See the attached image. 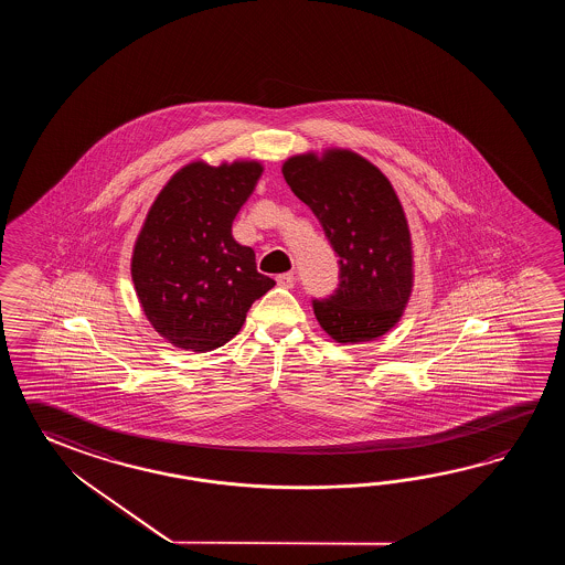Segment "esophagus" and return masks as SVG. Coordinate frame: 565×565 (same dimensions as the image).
<instances>
[{
    "mask_svg": "<svg viewBox=\"0 0 565 565\" xmlns=\"http://www.w3.org/2000/svg\"><path fill=\"white\" fill-rule=\"evenodd\" d=\"M277 285L278 287L282 288L295 287V275H292V273H285V275H278Z\"/></svg>",
    "mask_w": 565,
    "mask_h": 565,
    "instance_id": "34e87169",
    "label": "esophagus"
}]
</instances>
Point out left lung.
<instances>
[{"instance_id":"8db88e82","label":"left lung","mask_w":565,"mask_h":565,"mask_svg":"<svg viewBox=\"0 0 565 565\" xmlns=\"http://www.w3.org/2000/svg\"><path fill=\"white\" fill-rule=\"evenodd\" d=\"M282 175L321 222L339 256V287L312 309L337 343L382 337L399 321L414 287L408 220L390 180L349 149L288 157Z\"/></svg>"}]
</instances>
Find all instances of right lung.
<instances>
[{
    "mask_svg": "<svg viewBox=\"0 0 565 565\" xmlns=\"http://www.w3.org/2000/svg\"><path fill=\"white\" fill-rule=\"evenodd\" d=\"M263 175L258 161L181 168L159 192L132 248L131 277L145 317L175 348L210 351L241 331L275 280L256 270L232 222Z\"/></svg>",
    "mask_w": 565,
    "mask_h": 565,
    "instance_id": "1",
    "label": "right lung"
}]
</instances>
